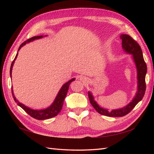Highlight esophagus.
I'll return each instance as SVG.
<instances>
[{
	"label": "esophagus",
	"mask_w": 154,
	"mask_h": 154,
	"mask_svg": "<svg viewBox=\"0 0 154 154\" xmlns=\"http://www.w3.org/2000/svg\"><path fill=\"white\" fill-rule=\"evenodd\" d=\"M80 80L81 81H83V82H85V81H87V78L84 77H82L80 78Z\"/></svg>",
	"instance_id": "esophagus-1"
}]
</instances>
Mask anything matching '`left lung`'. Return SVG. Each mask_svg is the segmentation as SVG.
I'll return each mask as SVG.
<instances>
[{"label": "left lung", "instance_id": "1", "mask_svg": "<svg viewBox=\"0 0 154 154\" xmlns=\"http://www.w3.org/2000/svg\"><path fill=\"white\" fill-rule=\"evenodd\" d=\"M122 39V47L124 51L128 54L132 55V58L134 62L137 71V92L131 102L126 106L118 109L109 110L100 106L94 100V97L91 91H88V95L90 103L99 114L110 117L124 116L128 114L140 100H142L146 91V75L147 73V66L143 60L142 49L139 44L127 34L120 35Z\"/></svg>", "mask_w": 154, "mask_h": 154}]
</instances>
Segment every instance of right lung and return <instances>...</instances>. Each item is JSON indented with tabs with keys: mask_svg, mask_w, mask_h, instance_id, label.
Instances as JSON below:
<instances>
[{
	"mask_svg": "<svg viewBox=\"0 0 154 154\" xmlns=\"http://www.w3.org/2000/svg\"><path fill=\"white\" fill-rule=\"evenodd\" d=\"M45 36H47L45 35ZM43 35H39V36H34L30 39H28L26 41H25L24 43H22L20 46L19 47L18 51L20 50L21 48L24 46L27 43H30L31 42H33L35 40H38V39H40L42 38ZM18 53L16 54V57L14 58V60H13L12 63L11 64V69H10V75H11V77H12V67L14 65V61L16 60V57L18 56ZM75 79L73 78V79H70L69 81H67V83H65V84L63 85V86L61 87V88L60 89V91H59L56 97L54 100V101L53 102L51 105L50 106H48L46 109H40V110H34V109H32L30 108H29L26 106H25L24 104H23L22 103H20L19 101L16 99V97L14 94V92H13V89L12 87V97L14 98V100H15V102L17 103V104L18 106H20L23 110H25V112L28 113L29 115L31 116L32 117H33L34 119H35L37 120H46L48 119H51V118H53L55 116H57V114L60 112V111L63 107V101L65 97L67 95V91L69 89V85L71 82H73V81H75Z\"/></svg>",
	"mask_w": 154,
	"mask_h": 154,
	"instance_id": "right-lung-1",
	"label": "right lung"
}]
</instances>
